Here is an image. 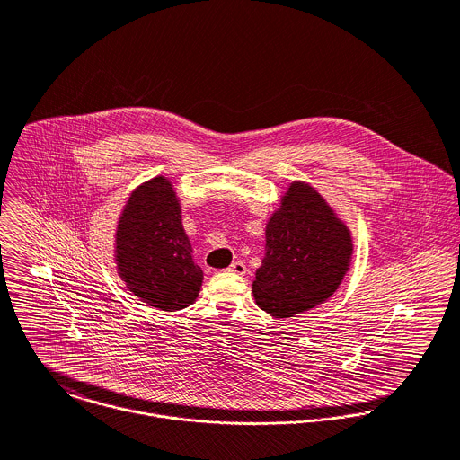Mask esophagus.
I'll use <instances>...</instances> for the list:
<instances>
[{
  "instance_id": "1",
  "label": "esophagus",
  "mask_w": 460,
  "mask_h": 460,
  "mask_svg": "<svg viewBox=\"0 0 460 460\" xmlns=\"http://www.w3.org/2000/svg\"><path fill=\"white\" fill-rule=\"evenodd\" d=\"M228 270L230 272H235V274H246V263L241 262V261H237V262L232 263L230 267H228Z\"/></svg>"
}]
</instances>
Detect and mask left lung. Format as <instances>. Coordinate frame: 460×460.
<instances>
[{"mask_svg": "<svg viewBox=\"0 0 460 460\" xmlns=\"http://www.w3.org/2000/svg\"><path fill=\"white\" fill-rule=\"evenodd\" d=\"M352 252V234L326 198L303 181L290 182L265 225L257 305L278 319L323 305L347 274Z\"/></svg>", "mask_w": 460, "mask_h": 460, "instance_id": "obj_1", "label": "left lung"}]
</instances>
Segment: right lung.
I'll return each instance as SVG.
<instances>
[{
    "mask_svg": "<svg viewBox=\"0 0 460 460\" xmlns=\"http://www.w3.org/2000/svg\"><path fill=\"white\" fill-rule=\"evenodd\" d=\"M115 262L126 287L148 306L175 312L195 303L203 270L193 261L181 199L164 175L128 198L115 232Z\"/></svg>",
    "mask_w": 460,
    "mask_h": 460,
    "instance_id": "add662e5",
    "label": "right lung"
}]
</instances>
